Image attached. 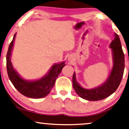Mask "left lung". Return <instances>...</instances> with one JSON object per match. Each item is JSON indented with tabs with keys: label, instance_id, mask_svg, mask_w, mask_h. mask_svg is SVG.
Masks as SVG:
<instances>
[{
	"label": "left lung",
	"instance_id": "obj_1",
	"mask_svg": "<svg viewBox=\"0 0 129 129\" xmlns=\"http://www.w3.org/2000/svg\"><path fill=\"white\" fill-rule=\"evenodd\" d=\"M110 47L112 50L114 56V67L107 81L100 87L91 90L84 89L76 82L75 74L74 73L73 87L78 95L82 99L89 101L101 100L114 93L119 86L124 72V55L119 37L116 33Z\"/></svg>",
	"mask_w": 129,
	"mask_h": 129
}]
</instances>
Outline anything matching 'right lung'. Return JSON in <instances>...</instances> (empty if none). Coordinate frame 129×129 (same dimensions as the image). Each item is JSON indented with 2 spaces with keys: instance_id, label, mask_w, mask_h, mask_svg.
Instances as JSON below:
<instances>
[{
  "instance_id": "add662e5",
  "label": "right lung",
  "mask_w": 129,
  "mask_h": 129,
  "mask_svg": "<svg viewBox=\"0 0 129 129\" xmlns=\"http://www.w3.org/2000/svg\"><path fill=\"white\" fill-rule=\"evenodd\" d=\"M15 35L16 34L14 35L12 41L10 43L6 55V67L10 80L15 89L22 95L32 99L45 97L52 89L56 79L65 66V62L54 65L49 74L39 80L32 82L25 81L14 70L11 62V53Z\"/></svg>"
}]
</instances>
